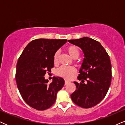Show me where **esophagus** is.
<instances>
[{
    "label": "esophagus",
    "instance_id": "obj_1",
    "mask_svg": "<svg viewBox=\"0 0 125 125\" xmlns=\"http://www.w3.org/2000/svg\"><path fill=\"white\" fill-rule=\"evenodd\" d=\"M69 83H70V82H69V81L65 80V81H64V85H67V84Z\"/></svg>",
    "mask_w": 125,
    "mask_h": 125
}]
</instances>
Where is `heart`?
Listing matches in <instances>:
<instances>
[{
	"instance_id": "heart-1",
	"label": "heart",
	"mask_w": 125,
	"mask_h": 125,
	"mask_svg": "<svg viewBox=\"0 0 125 125\" xmlns=\"http://www.w3.org/2000/svg\"><path fill=\"white\" fill-rule=\"evenodd\" d=\"M66 51L69 53V55L72 58L76 59L79 56L80 52L78 47L74 45L69 46L66 48ZM59 51H56L54 54L53 56V62L55 64H58L59 62ZM76 72V69L73 66H62L59 67L57 69L56 71V74L57 76L60 77H63L64 79H70L73 77Z\"/></svg>"
}]
</instances>
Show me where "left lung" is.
<instances>
[{"instance_id":"obj_1","label":"left lung","mask_w":125,"mask_h":125,"mask_svg":"<svg viewBox=\"0 0 125 125\" xmlns=\"http://www.w3.org/2000/svg\"><path fill=\"white\" fill-rule=\"evenodd\" d=\"M84 55L77 79V89L71 94L73 103L84 108L95 106L105 97L112 79L110 58L101 44L88 37L68 40Z\"/></svg>"}]
</instances>
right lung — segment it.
Segmentation results:
<instances>
[{
    "label": "right lung",
    "mask_w": 125,
    "mask_h": 125,
    "mask_svg": "<svg viewBox=\"0 0 125 125\" xmlns=\"http://www.w3.org/2000/svg\"><path fill=\"white\" fill-rule=\"evenodd\" d=\"M66 42L67 40H34L18 59L16 72L18 89L25 103L37 110H45L53 105L57 93L64 84V79L59 77H53L49 84L44 76L53 67L54 54Z\"/></svg>",
    "instance_id": "1"
}]
</instances>
